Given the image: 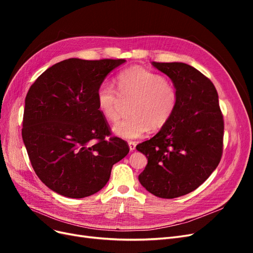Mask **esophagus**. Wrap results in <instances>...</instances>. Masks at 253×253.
Wrapping results in <instances>:
<instances>
[{
	"label": "esophagus",
	"mask_w": 253,
	"mask_h": 253,
	"mask_svg": "<svg viewBox=\"0 0 253 253\" xmlns=\"http://www.w3.org/2000/svg\"><path fill=\"white\" fill-rule=\"evenodd\" d=\"M128 148L129 151H134L136 148V142L135 141H128Z\"/></svg>",
	"instance_id": "34e87169"
}]
</instances>
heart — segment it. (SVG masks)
Listing matches in <instances>:
<instances>
[{"mask_svg":"<svg viewBox=\"0 0 253 253\" xmlns=\"http://www.w3.org/2000/svg\"><path fill=\"white\" fill-rule=\"evenodd\" d=\"M115 82L120 94L111 83L102 82L96 91V102L105 120L116 122L119 119L120 97L135 98L131 106L133 116L112 127L113 133L120 138H139L150 127H162L172 116L177 93L162 75L141 66H132L120 72Z\"/></svg>","mask_w":253,"mask_h":253,"instance_id":"b5f03b06","label":"heart"}]
</instances>
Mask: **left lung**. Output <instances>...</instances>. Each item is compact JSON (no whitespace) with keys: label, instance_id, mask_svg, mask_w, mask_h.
<instances>
[{"label":"left lung","instance_id":"obj_1","mask_svg":"<svg viewBox=\"0 0 253 253\" xmlns=\"http://www.w3.org/2000/svg\"><path fill=\"white\" fill-rule=\"evenodd\" d=\"M152 65L172 80L177 102L160 131L136 147L148 158L138 179L153 195L175 198L192 192L216 169L224 120L215 86L200 71L181 62Z\"/></svg>","mask_w":253,"mask_h":253}]
</instances>
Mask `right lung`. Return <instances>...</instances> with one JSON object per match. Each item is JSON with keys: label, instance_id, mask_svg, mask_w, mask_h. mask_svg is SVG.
<instances>
[{"label": "right lung", "instance_id": "right-lung-1", "mask_svg": "<svg viewBox=\"0 0 253 253\" xmlns=\"http://www.w3.org/2000/svg\"><path fill=\"white\" fill-rule=\"evenodd\" d=\"M125 59H67L40 75L25 98L22 138L38 177L53 192L82 198L100 191L127 155L110 136L96 102L98 86Z\"/></svg>", "mask_w": 253, "mask_h": 253}]
</instances>
